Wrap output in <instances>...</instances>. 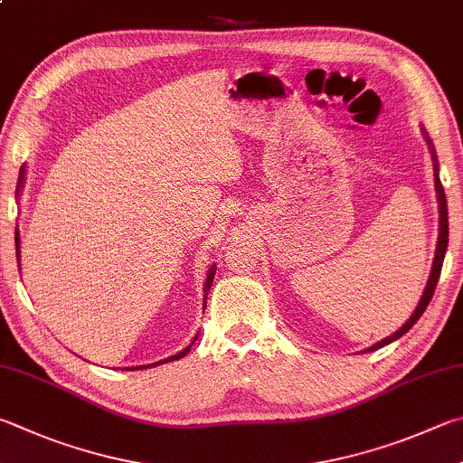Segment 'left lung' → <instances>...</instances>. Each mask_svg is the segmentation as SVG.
Here are the masks:
<instances>
[{
    "mask_svg": "<svg viewBox=\"0 0 463 463\" xmlns=\"http://www.w3.org/2000/svg\"><path fill=\"white\" fill-rule=\"evenodd\" d=\"M421 131H423L427 146H430V151H431L433 175H435V192H437V204H439V237H437V249H435V257H433V267H431L430 279H427V285H425V289H423V296H421V299H419L415 312L411 314V317L407 319V322L402 324L397 332L391 334V335H386V338H383L381 342L373 344L371 348H366V350H363V352H374V350H378V348L386 346V344L399 340L402 334H407V332L411 330V327L415 326L417 319L423 316L427 306H430V301H431V298H433V291H435V285H437V281H439V275H441L445 250H448V232H449V231H448V200H445V192H443L441 180H439V162H437L435 147H433V144H431L430 136H427V131H425V129H421Z\"/></svg>",
    "mask_w": 463,
    "mask_h": 463,
    "instance_id": "left-lung-1",
    "label": "left lung"
}]
</instances>
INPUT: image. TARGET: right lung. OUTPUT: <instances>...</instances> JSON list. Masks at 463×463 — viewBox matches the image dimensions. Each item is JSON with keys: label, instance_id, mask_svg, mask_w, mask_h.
Segmentation results:
<instances>
[{"label": "right lung", "instance_id": "add662e5", "mask_svg": "<svg viewBox=\"0 0 463 463\" xmlns=\"http://www.w3.org/2000/svg\"><path fill=\"white\" fill-rule=\"evenodd\" d=\"M24 180H26V167H20V178H18V190H15V196H20V192H22V188H24ZM15 255H18V267H20V231L15 229ZM214 275H216V265H213L208 269V273H206V281H204V307H206V298H208V291H210V288H213V281H214ZM198 338V335H196ZM196 338L192 340L186 348H184L182 352H178V354H174V356H167V358H164V360H159V363H154V364H144V366H128V368H123V371H144V368H151V366H159V364H165V363H172V360H180V358H184L190 352V348L194 346V342H196Z\"/></svg>", "mask_w": 463, "mask_h": 463}]
</instances>
